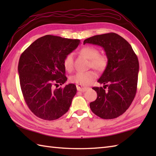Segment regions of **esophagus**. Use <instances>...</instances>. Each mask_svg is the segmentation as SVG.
<instances>
[{
  "label": "esophagus",
  "instance_id": "34e87169",
  "mask_svg": "<svg viewBox=\"0 0 156 156\" xmlns=\"http://www.w3.org/2000/svg\"><path fill=\"white\" fill-rule=\"evenodd\" d=\"M76 88H77V90L78 91L85 92V91H87L88 90V87H84V86H80V85H76Z\"/></svg>",
  "mask_w": 156,
  "mask_h": 156
}]
</instances>
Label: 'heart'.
I'll return each instance as SVG.
<instances>
[{
    "label": "heart",
    "instance_id": "heart-1",
    "mask_svg": "<svg viewBox=\"0 0 156 156\" xmlns=\"http://www.w3.org/2000/svg\"><path fill=\"white\" fill-rule=\"evenodd\" d=\"M80 53L84 57L90 59L89 66L97 71H103L107 66V58L104 55H99L97 48L92 46H86L82 48ZM64 68L68 72H71L74 68V55L72 53L65 56L63 60ZM96 78V74L93 71L78 72L70 77L72 82L78 85L84 86L90 84Z\"/></svg>",
    "mask_w": 156,
    "mask_h": 156
}]
</instances>
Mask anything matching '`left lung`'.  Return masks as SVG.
Wrapping results in <instances>:
<instances>
[{
  "label": "left lung",
  "instance_id": "obj_1",
  "mask_svg": "<svg viewBox=\"0 0 156 156\" xmlns=\"http://www.w3.org/2000/svg\"><path fill=\"white\" fill-rule=\"evenodd\" d=\"M85 44L103 48L108 59L107 67L98 80L103 88H92L97 98L90 103L91 111L102 119L117 118L127 110L135 97L138 58L131 45L115 33L92 36L85 39Z\"/></svg>",
  "mask_w": 156,
  "mask_h": 156
}]
</instances>
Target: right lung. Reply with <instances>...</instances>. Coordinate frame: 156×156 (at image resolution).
Returning <instances> with one entry per match:
<instances>
[{"instance_id": "1", "label": "right lung", "mask_w": 156, "mask_h": 156, "mask_svg": "<svg viewBox=\"0 0 156 156\" xmlns=\"http://www.w3.org/2000/svg\"><path fill=\"white\" fill-rule=\"evenodd\" d=\"M80 43L79 39L47 35L32 43L21 54L18 72L22 93L29 108L37 117L55 120L69 110L77 90L76 85L55 89L53 85L67 80L63 60Z\"/></svg>"}]
</instances>
